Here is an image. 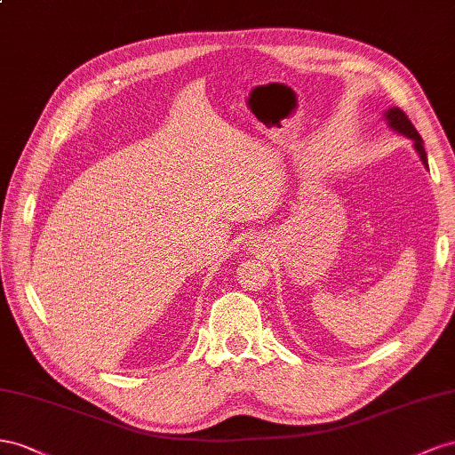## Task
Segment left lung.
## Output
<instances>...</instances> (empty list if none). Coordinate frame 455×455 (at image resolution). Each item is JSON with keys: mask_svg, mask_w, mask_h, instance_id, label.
<instances>
[{"mask_svg": "<svg viewBox=\"0 0 455 455\" xmlns=\"http://www.w3.org/2000/svg\"><path fill=\"white\" fill-rule=\"evenodd\" d=\"M383 118H385V122L388 124V127L393 129V132H396L398 135H404V137H408L410 140H413L415 152L419 154V158H421L423 165L427 167V170H429V162H427V154H425V148H423V139H421V135L418 133V129H415L413 124L408 120V116H406L404 112H402L400 108L393 107V108H388V110L383 112Z\"/></svg>", "mask_w": 455, "mask_h": 455, "instance_id": "8db88e82", "label": "left lung"}]
</instances>
